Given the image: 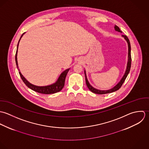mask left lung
<instances>
[{
  "mask_svg": "<svg viewBox=\"0 0 149 149\" xmlns=\"http://www.w3.org/2000/svg\"><path fill=\"white\" fill-rule=\"evenodd\" d=\"M115 30L117 31H119L121 33V31L119 27L116 25H115ZM125 40V41H127V44H128V61H127V67H126V70H125V71L124 72V75L123 76V77L121 78V79H120V81L118 82V84L115 85L113 88H112V89H110L108 90H99L97 89H95L94 88V87H93L90 84L89 81H88V79L87 78V75H86V70H85L84 71H85V80H86V85L88 86V88H89V89L93 93H95V94H107V93H112V92H114L115 91H117L118 90H119L121 86H122L123 84L124 83V82L125 81L127 75H128L129 72H130V68H131V45H130V42L129 41V39L128 38V37L126 36H124V35H122L121 36Z\"/></svg>",
  "mask_w": 149,
  "mask_h": 149,
  "instance_id": "8db88e82",
  "label": "left lung"
}]
</instances>
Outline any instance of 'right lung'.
<instances>
[{"instance_id": "right-lung-1", "label": "right lung", "mask_w": 149, "mask_h": 149, "mask_svg": "<svg viewBox=\"0 0 149 149\" xmlns=\"http://www.w3.org/2000/svg\"><path fill=\"white\" fill-rule=\"evenodd\" d=\"M25 33H23L21 36V37H20V39L18 41V45H17V52H16V54H15V62H16V65H17V67L19 71V74L21 76V79H22V81H24V82L25 83V84L30 89L33 90L36 92L40 93H42V94H54V93H56L60 91V90L63 88L64 86V82H65V77L67 76V74L69 71V70L70 69V68L66 69L65 70H64V71H63L60 75L58 80L54 84L49 85H47V86H36L34 85L31 84L30 83L24 76L23 75L21 74L19 67H18V61H17V52H18V45H19V41L22 38V37L23 36V35L25 34Z\"/></svg>"}]
</instances>
